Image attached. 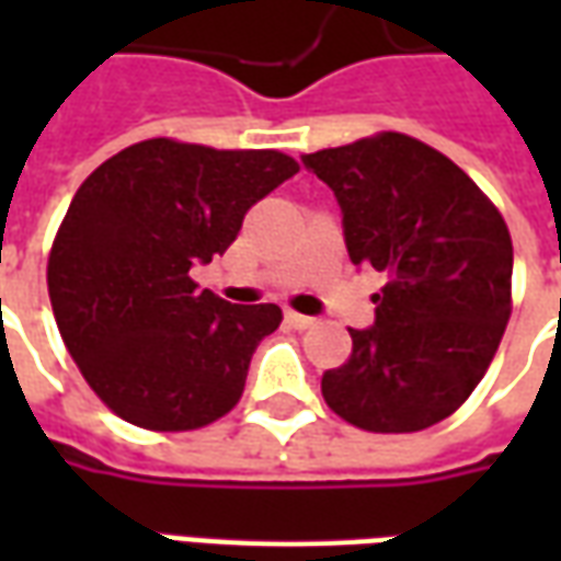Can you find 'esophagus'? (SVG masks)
Segmentation results:
<instances>
[{"label": "esophagus", "instance_id": "1", "mask_svg": "<svg viewBox=\"0 0 561 561\" xmlns=\"http://www.w3.org/2000/svg\"><path fill=\"white\" fill-rule=\"evenodd\" d=\"M285 318H288V324H291V328H297V330L316 328V318H312V316H300V312H291V309H288V312H285Z\"/></svg>", "mask_w": 561, "mask_h": 561}]
</instances>
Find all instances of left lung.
Returning a JSON list of instances; mask_svg holds the SVG:
<instances>
[{
  "label": "left lung",
  "instance_id": "8db88e82",
  "mask_svg": "<svg viewBox=\"0 0 561 561\" xmlns=\"http://www.w3.org/2000/svg\"><path fill=\"white\" fill-rule=\"evenodd\" d=\"M342 209L345 249L388 282L373 328L321 378L333 412L369 433H417L469 400L511 318L514 245L469 173L397 131L304 156Z\"/></svg>",
  "mask_w": 561,
  "mask_h": 561
}]
</instances>
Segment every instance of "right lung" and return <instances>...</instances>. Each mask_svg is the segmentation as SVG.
I'll return each mask as SVG.
<instances>
[{
    "mask_svg": "<svg viewBox=\"0 0 561 561\" xmlns=\"http://www.w3.org/2000/svg\"><path fill=\"white\" fill-rule=\"evenodd\" d=\"M297 171L276 149L152 138L83 180L50 249L47 291L68 354L111 412L180 433L237 405L282 309L228 304L188 270L225 255L245 213Z\"/></svg>",
    "mask_w": 561,
    "mask_h": 561,
    "instance_id": "obj_1",
    "label": "right lung"
}]
</instances>
